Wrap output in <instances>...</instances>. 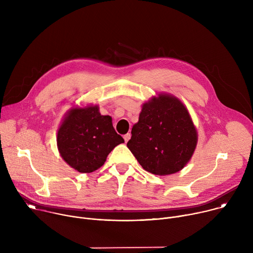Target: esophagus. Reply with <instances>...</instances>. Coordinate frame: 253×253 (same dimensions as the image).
I'll return each instance as SVG.
<instances>
[{
  "instance_id": "esophagus-1",
  "label": "esophagus",
  "mask_w": 253,
  "mask_h": 253,
  "mask_svg": "<svg viewBox=\"0 0 253 253\" xmlns=\"http://www.w3.org/2000/svg\"><path fill=\"white\" fill-rule=\"evenodd\" d=\"M123 138H124L125 142H128V140L131 138V133H127V134H125V135L123 136Z\"/></svg>"
}]
</instances>
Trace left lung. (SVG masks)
Here are the masks:
<instances>
[{
    "mask_svg": "<svg viewBox=\"0 0 253 253\" xmlns=\"http://www.w3.org/2000/svg\"><path fill=\"white\" fill-rule=\"evenodd\" d=\"M131 134L127 147L143 169L155 175L181 170L197 143V132L185 106L165 94L143 105Z\"/></svg>",
    "mask_w": 253,
    "mask_h": 253,
    "instance_id": "8db88e82",
    "label": "left lung"
}]
</instances>
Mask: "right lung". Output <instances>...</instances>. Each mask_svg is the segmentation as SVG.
<instances>
[{"mask_svg": "<svg viewBox=\"0 0 253 253\" xmlns=\"http://www.w3.org/2000/svg\"><path fill=\"white\" fill-rule=\"evenodd\" d=\"M123 142L112 125V118L101 115L98 106L72 109L57 135L62 158L81 173L100 168L108 154Z\"/></svg>", "mask_w": 253, "mask_h": 253, "instance_id": "right-lung-1", "label": "right lung"}]
</instances>
